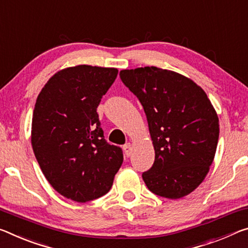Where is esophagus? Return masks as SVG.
Here are the masks:
<instances>
[{"label":"esophagus","mask_w":248,"mask_h":248,"mask_svg":"<svg viewBox=\"0 0 248 248\" xmlns=\"http://www.w3.org/2000/svg\"><path fill=\"white\" fill-rule=\"evenodd\" d=\"M124 155L127 156H130L131 155V152H132V145L131 143H125L124 145Z\"/></svg>","instance_id":"esophagus-1"}]
</instances>
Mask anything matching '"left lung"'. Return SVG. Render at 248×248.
Returning a JSON list of instances; mask_svg holds the SVG:
<instances>
[{
	"instance_id": "8db88e82",
	"label": "left lung",
	"mask_w": 248,
	"mask_h": 248,
	"mask_svg": "<svg viewBox=\"0 0 248 248\" xmlns=\"http://www.w3.org/2000/svg\"><path fill=\"white\" fill-rule=\"evenodd\" d=\"M147 116L155 158L142 173L152 193L180 199L205 178L217 145L218 117L204 90L171 70L140 67L120 72Z\"/></svg>"
}]
</instances>
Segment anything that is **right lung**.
<instances>
[{
    "label": "right lung",
    "instance_id": "add662e5",
    "mask_svg": "<svg viewBox=\"0 0 248 248\" xmlns=\"http://www.w3.org/2000/svg\"><path fill=\"white\" fill-rule=\"evenodd\" d=\"M118 69L79 65L47 81L35 104L32 147L43 174L58 193L85 203L105 195L124 161L104 137L97 107Z\"/></svg>",
    "mask_w": 248,
    "mask_h": 248
}]
</instances>
